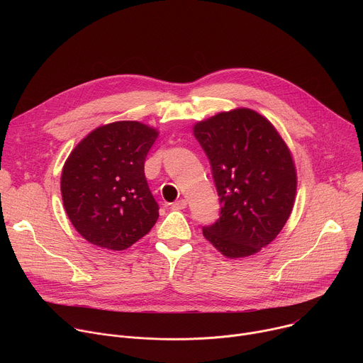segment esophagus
Listing matches in <instances>:
<instances>
[{"label":"esophagus","mask_w":363,"mask_h":363,"mask_svg":"<svg viewBox=\"0 0 363 363\" xmlns=\"http://www.w3.org/2000/svg\"><path fill=\"white\" fill-rule=\"evenodd\" d=\"M186 205H188L186 199H178V201H175V202L171 205V208H172V210H184V208H186Z\"/></svg>","instance_id":"34e87169"}]
</instances>
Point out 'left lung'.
Segmentation results:
<instances>
[{
  "label": "left lung",
  "mask_w": 363,
  "mask_h": 363,
  "mask_svg": "<svg viewBox=\"0 0 363 363\" xmlns=\"http://www.w3.org/2000/svg\"><path fill=\"white\" fill-rule=\"evenodd\" d=\"M213 168L221 217L202 234L224 257L267 247L287 223L297 189L291 152L273 123L252 109L220 112L192 128Z\"/></svg>",
  "instance_id": "1"
}]
</instances>
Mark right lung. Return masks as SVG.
<instances>
[{"label": "right lung", "mask_w": 363, "mask_h": 363, "mask_svg": "<svg viewBox=\"0 0 363 363\" xmlns=\"http://www.w3.org/2000/svg\"><path fill=\"white\" fill-rule=\"evenodd\" d=\"M158 135L142 122L119 121L96 128L70 152L60 181L63 205L90 244L122 251L157 223L160 206L143 165Z\"/></svg>", "instance_id": "1"}]
</instances>
